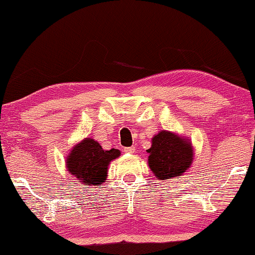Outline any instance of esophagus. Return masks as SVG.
I'll list each match as a JSON object with an SVG mask.
<instances>
[{
	"mask_svg": "<svg viewBox=\"0 0 255 255\" xmlns=\"http://www.w3.org/2000/svg\"><path fill=\"white\" fill-rule=\"evenodd\" d=\"M124 151H125L126 153H129V154H133V153L135 152V147H134V146H131V147H126Z\"/></svg>",
	"mask_w": 255,
	"mask_h": 255,
	"instance_id": "34e87169",
	"label": "esophagus"
}]
</instances>
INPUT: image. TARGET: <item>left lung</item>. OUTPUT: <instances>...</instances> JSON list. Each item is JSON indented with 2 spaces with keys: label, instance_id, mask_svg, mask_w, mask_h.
Listing matches in <instances>:
<instances>
[{
  "label": "left lung",
  "instance_id": "obj_1",
  "mask_svg": "<svg viewBox=\"0 0 255 255\" xmlns=\"http://www.w3.org/2000/svg\"><path fill=\"white\" fill-rule=\"evenodd\" d=\"M148 166L161 182L180 178L194 161V147L190 139L170 130H160L152 137Z\"/></svg>",
  "mask_w": 255,
  "mask_h": 255
}]
</instances>
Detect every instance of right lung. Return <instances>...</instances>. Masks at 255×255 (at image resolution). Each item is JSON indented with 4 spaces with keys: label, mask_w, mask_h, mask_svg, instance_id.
Instances as JSON below:
<instances>
[{
    "label": "right lung",
    "mask_w": 255,
    "mask_h": 255,
    "mask_svg": "<svg viewBox=\"0 0 255 255\" xmlns=\"http://www.w3.org/2000/svg\"><path fill=\"white\" fill-rule=\"evenodd\" d=\"M120 154L119 149L106 151L96 140L85 137L66 155L65 166L69 173L84 185H100L107 180L109 164Z\"/></svg>",
    "instance_id": "right-lung-1"
}]
</instances>
